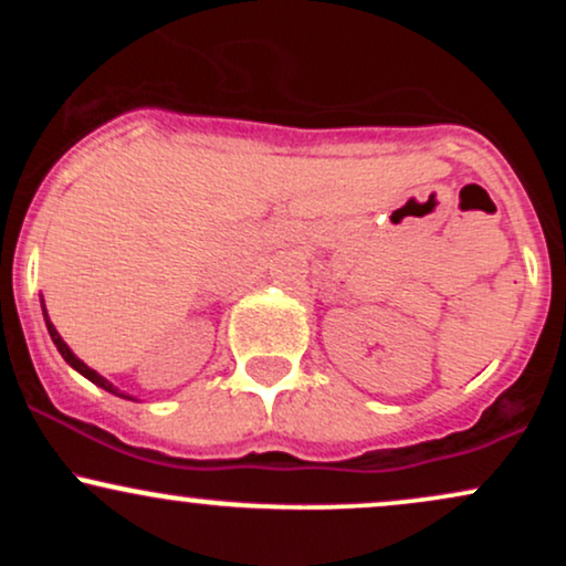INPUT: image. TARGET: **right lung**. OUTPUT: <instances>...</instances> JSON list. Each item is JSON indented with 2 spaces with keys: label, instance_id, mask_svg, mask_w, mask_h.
<instances>
[{
  "label": "right lung",
  "instance_id": "1",
  "mask_svg": "<svg viewBox=\"0 0 566 566\" xmlns=\"http://www.w3.org/2000/svg\"><path fill=\"white\" fill-rule=\"evenodd\" d=\"M44 322H48L50 337H53V343H55V346H57V350H61V356H63V359H66V361H69V365H71V367H74V369H76V373H82V375H84V378H87V380H93V382H95V386L106 388V391H112V394H116V396H125V394H119V391H116V388H114V386H112V382H108L106 378H101V375H97V373H95V369H90L87 365H84V361H82V359H76V356H74V354H71V348L66 346V343H63V337H61V335H57V329L53 327V322H50V319H48V314H44ZM125 399H129V396H125Z\"/></svg>",
  "mask_w": 566,
  "mask_h": 566
}]
</instances>
